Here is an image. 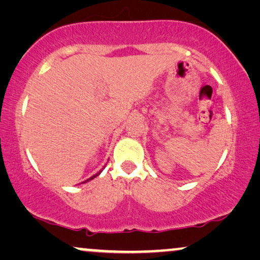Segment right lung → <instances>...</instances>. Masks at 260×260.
<instances>
[{
    "label": "right lung",
    "mask_w": 260,
    "mask_h": 260,
    "mask_svg": "<svg viewBox=\"0 0 260 260\" xmlns=\"http://www.w3.org/2000/svg\"><path fill=\"white\" fill-rule=\"evenodd\" d=\"M104 168H105V167H104ZM104 168H103V169H104ZM103 169H102V170H103ZM102 170H99V172H98V173H97V174H94V175H92V176H91V177H90V179H87V180H85V181H84V182H81V183H85V182H88V181H91V180H93V179H94V177H97V176H98V175H99V174H101V173H102Z\"/></svg>",
    "instance_id": "obj_1"
}]
</instances>
